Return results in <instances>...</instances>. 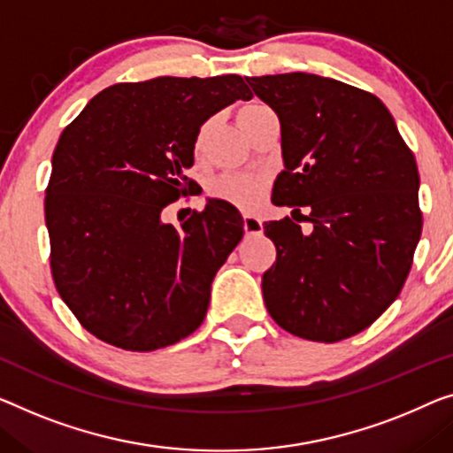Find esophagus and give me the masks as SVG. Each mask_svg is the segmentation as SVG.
I'll return each mask as SVG.
<instances>
[{"instance_id": "esophagus-1", "label": "esophagus", "mask_w": 453, "mask_h": 453, "mask_svg": "<svg viewBox=\"0 0 453 453\" xmlns=\"http://www.w3.org/2000/svg\"><path fill=\"white\" fill-rule=\"evenodd\" d=\"M244 232L248 235H254V234H260L262 232V219L260 215H244Z\"/></svg>"}]
</instances>
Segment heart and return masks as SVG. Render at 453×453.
I'll use <instances>...</instances> for the list:
<instances>
[{"instance_id":"obj_1","label":"heart","mask_w":453,"mask_h":453,"mask_svg":"<svg viewBox=\"0 0 453 453\" xmlns=\"http://www.w3.org/2000/svg\"><path fill=\"white\" fill-rule=\"evenodd\" d=\"M260 107H265V105H260V104L246 105L244 110L240 111V124H244L250 113L260 110ZM209 127H211V121H205V124L197 130V136H195V148H197V150L203 146ZM265 188H266V179L260 177V174L227 173L213 180L211 193H213V197L224 199V201H227V203L250 209V207L260 203L262 195H265Z\"/></svg>"}]
</instances>
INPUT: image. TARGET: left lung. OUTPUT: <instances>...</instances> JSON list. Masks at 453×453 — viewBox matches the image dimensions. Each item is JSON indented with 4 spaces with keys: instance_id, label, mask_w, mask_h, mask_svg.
Masks as SVG:
<instances>
[{
    "instance_id": "8db88e82",
    "label": "left lung",
    "mask_w": 453,
    "mask_h": 453,
    "mask_svg": "<svg viewBox=\"0 0 453 453\" xmlns=\"http://www.w3.org/2000/svg\"><path fill=\"white\" fill-rule=\"evenodd\" d=\"M246 81L279 116L285 171L273 199L293 207V218L265 224L276 246L262 276L266 309L303 340H346L387 311L413 265L423 227L415 157L372 93L309 73Z\"/></svg>"
}]
</instances>
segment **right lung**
<instances>
[{"mask_svg": "<svg viewBox=\"0 0 453 453\" xmlns=\"http://www.w3.org/2000/svg\"><path fill=\"white\" fill-rule=\"evenodd\" d=\"M238 99H252L240 75L118 83L60 134L44 199L50 270L66 307L101 342L152 352L203 323L244 219L221 199L180 227L160 213L197 188L187 177L197 130Z\"/></svg>", "mask_w": 453, "mask_h": 453, "instance_id": "add662e5", "label": "right lung"}]
</instances>
